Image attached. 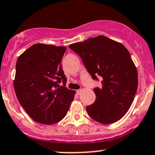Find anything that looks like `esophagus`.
<instances>
[{"instance_id":"obj_1","label":"esophagus","mask_w":155,"mask_h":155,"mask_svg":"<svg viewBox=\"0 0 155 155\" xmlns=\"http://www.w3.org/2000/svg\"><path fill=\"white\" fill-rule=\"evenodd\" d=\"M81 92H82V89H79L77 91V94L78 95H80L81 94Z\"/></svg>"}]
</instances>
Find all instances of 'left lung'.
<instances>
[{"mask_svg":"<svg viewBox=\"0 0 155 155\" xmlns=\"http://www.w3.org/2000/svg\"><path fill=\"white\" fill-rule=\"evenodd\" d=\"M81 57L92 79L102 86L94 88L96 100L87 106L88 116L102 124L115 122L125 115L138 88V72L127 48L104 36L69 45Z\"/></svg>","mask_w":155,"mask_h":155,"instance_id":"obj_1","label":"left lung"}]
</instances>
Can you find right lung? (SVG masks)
Returning a JSON list of instances; mask_svg holds the SVG:
<instances>
[{
	"instance_id": "add662e5",
	"label": "right lung",
	"mask_w": 155,
	"mask_h": 155,
	"mask_svg": "<svg viewBox=\"0 0 155 155\" xmlns=\"http://www.w3.org/2000/svg\"><path fill=\"white\" fill-rule=\"evenodd\" d=\"M66 50L36 44L17 58L14 81L17 97L26 113L41 124H53L63 119L74 100V91L65 87L67 78L61 67Z\"/></svg>"
}]
</instances>
